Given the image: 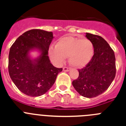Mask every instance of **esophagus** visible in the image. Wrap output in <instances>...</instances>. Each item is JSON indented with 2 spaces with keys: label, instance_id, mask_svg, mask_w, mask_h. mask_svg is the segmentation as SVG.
<instances>
[{
  "label": "esophagus",
  "instance_id": "esophagus-1",
  "mask_svg": "<svg viewBox=\"0 0 126 126\" xmlns=\"http://www.w3.org/2000/svg\"><path fill=\"white\" fill-rule=\"evenodd\" d=\"M71 70V68L67 67H63V71H69Z\"/></svg>",
  "mask_w": 126,
  "mask_h": 126
}]
</instances>
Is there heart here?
<instances>
[{
	"label": "heart",
	"mask_w": 126,
	"mask_h": 126,
	"mask_svg": "<svg viewBox=\"0 0 126 126\" xmlns=\"http://www.w3.org/2000/svg\"><path fill=\"white\" fill-rule=\"evenodd\" d=\"M48 52L52 61L57 64H62L65 58L69 57L71 65L82 67L92 60L94 47L92 41L88 39L65 36L57 41L55 47H51Z\"/></svg>",
	"instance_id": "1"
}]
</instances>
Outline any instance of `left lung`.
Wrapping results in <instances>:
<instances>
[{
    "label": "left lung",
    "instance_id": "8db88e82",
    "mask_svg": "<svg viewBox=\"0 0 126 126\" xmlns=\"http://www.w3.org/2000/svg\"><path fill=\"white\" fill-rule=\"evenodd\" d=\"M94 47V55L84 67L79 69V76L73 81L75 90L81 96L93 98L105 92L116 73L114 52L100 36L86 33Z\"/></svg>",
    "mask_w": 126,
    "mask_h": 126
}]
</instances>
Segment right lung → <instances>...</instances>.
<instances>
[{"mask_svg": "<svg viewBox=\"0 0 126 126\" xmlns=\"http://www.w3.org/2000/svg\"><path fill=\"white\" fill-rule=\"evenodd\" d=\"M53 33L39 29L29 30L19 36L10 48L8 69L16 87L30 96H39L51 88L62 68L51 64L48 56ZM38 49L41 55L34 60L30 51Z\"/></svg>", "mask_w": 126, "mask_h": 126, "instance_id": "add662e5", "label": "right lung"}]
</instances>
